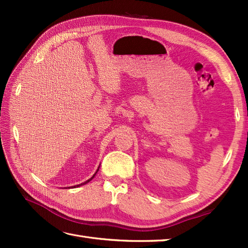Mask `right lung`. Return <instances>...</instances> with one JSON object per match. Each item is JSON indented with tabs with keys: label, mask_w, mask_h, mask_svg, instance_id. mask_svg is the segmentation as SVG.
Returning a JSON list of instances; mask_svg holds the SVG:
<instances>
[{
	"label": "right lung",
	"mask_w": 248,
	"mask_h": 248,
	"mask_svg": "<svg viewBox=\"0 0 248 248\" xmlns=\"http://www.w3.org/2000/svg\"><path fill=\"white\" fill-rule=\"evenodd\" d=\"M98 170H99V168H98V170H97V171L93 173V177H92L91 179H88V180H87V181H85V182H83V183H81V184H78V186H71V187H78V186H83V184H86V183H88L89 181H91V180H92V179H93V178L94 176H96V173L98 172ZM69 188H70V187H69Z\"/></svg>",
	"instance_id": "right-lung-1"
}]
</instances>
